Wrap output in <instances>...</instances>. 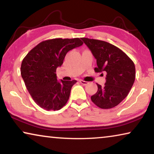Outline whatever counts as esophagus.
Segmentation results:
<instances>
[{"label": "esophagus", "instance_id": "1", "mask_svg": "<svg viewBox=\"0 0 154 154\" xmlns=\"http://www.w3.org/2000/svg\"><path fill=\"white\" fill-rule=\"evenodd\" d=\"M79 82L82 83V85H86L88 83V82H85V81H83V80H80L79 81Z\"/></svg>", "mask_w": 154, "mask_h": 154}]
</instances>
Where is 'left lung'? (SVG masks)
<instances>
[{"label": "left lung", "instance_id": "1", "mask_svg": "<svg viewBox=\"0 0 154 154\" xmlns=\"http://www.w3.org/2000/svg\"><path fill=\"white\" fill-rule=\"evenodd\" d=\"M82 40L96 59L95 72L106 73L105 86L97 83L98 91L91 100L101 109L113 108L126 97L133 85L134 62L120 49L106 41L88 38Z\"/></svg>", "mask_w": 154, "mask_h": 154}]
</instances>
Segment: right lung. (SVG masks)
Listing matches in <instances>:
<instances>
[{
	"instance_id": "add662e5",
	"label": "right lung",
	"mask_w": 154,
	"mask_h": 154,
	"mask_svg": "<svg viewBox=\"0 0 154 154\" xmlns=\"http://www.w3.org/2000/svg\"><path fill=\"white\" fill-rule=\"evenodd\" d=\"M79 38L42 41L28 52L21 65V75L34 101L47 111H58L66 105L76 80H57L56 69L68 51L83 45Z\"/></svg>"
}]
</instances>
